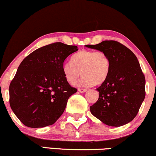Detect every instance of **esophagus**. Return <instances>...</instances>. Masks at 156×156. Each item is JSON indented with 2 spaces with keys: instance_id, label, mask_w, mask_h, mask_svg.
Here are the masks:
<instances>
[{
  "instance_id": "esophagus-1",
  "label": "esophagus",
  "mask_w": 156,
  "mask_h": 156,
  "mask_svg": "<svg viewBox=\"0 0 156 156\" xmlns=\"http://www.w3.org/2000/svg\"><path fill=\"white\" fill-rule=\"evenodd\" d=\"M78 91H79L80 92H85L86 91H87V89H78Z\"/></svg>"
}]
</instances>
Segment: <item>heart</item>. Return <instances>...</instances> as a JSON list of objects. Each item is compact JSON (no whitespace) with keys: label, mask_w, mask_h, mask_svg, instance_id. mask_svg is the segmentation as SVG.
Returning a JSON list of instances; mask_svg holds the SVG:
<instances>
[{"label":"heart","mask_w":156,"mask_h":156,"mask_svg":"<svg viewBox=\"0 0 156 156\" xmlns=\"http://www.w3.org/2000/svg\"><path fill=\"white\" fill-rule=\"evenodd\" d=\"M110 69L108 55L102 51H80L71 57V63H65L62 67L64 78L71 85L78 82L83 76L80 85L101 84L106 79Z\"/></svg>","instance_id":"obj_1"}]
</instances>
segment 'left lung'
Returning <instances> with one entry per match:
<instances>
[{"label":"left lung","mask_w":156,"mask_h":156,"mask_svg":"<svg viewBox=\"0 0 156 156\" xmlns=\"http://www.w3.org/2000/svg\"><path fill=\"white\" fill-rule=\"evenodd\" d=\"M86 46L105 52L110 59L108 75L97 88L99 98L90 106L91 113L110 126L130 122L137 115L145 98V77L136 56L129 48L114 40Z\"/></svg>","instance_id":"1"}]
</instances>
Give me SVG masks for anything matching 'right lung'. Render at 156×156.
<instances>
[{"label": "right lung", "mask_w": 156, "mask_h": 156, "mask_svg": "<svg viewBox=\"0 0 156 156\" xmlns=\"http://www.w3.org/2000/svg\"><path fill=\"white\" fill-rule=\"evenodd\" d=\"M76 45L54 42L27 55L9 85V103L23 124L43 128L54 124L64 112L67 101L77 89L66 80L62 71Z\"/></svg>", "instance_id": "1"}]
</instances>
